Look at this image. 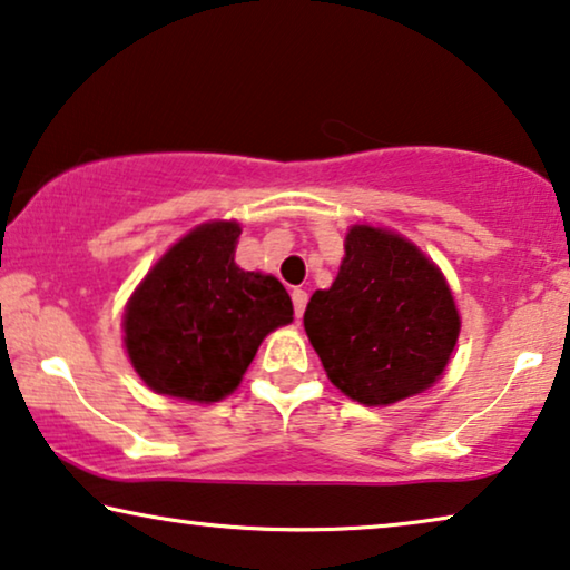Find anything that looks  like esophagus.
<instances>
[{"mask_svg": "<svg viewBox=\"0 0 570 570\" xmlns=\"http://www.w3.org/2000/svg\"><path fill=\"white\" fill-rule=\"evenodd\" d=\"M292 302H294V315L299 320L304 315V307H307V292H304V288H294Z\"/></svg>", "mask_w": 570, "mask_h": 570, "instance_id": "esophagus-1", "label": "esophagus"}]
</instances>
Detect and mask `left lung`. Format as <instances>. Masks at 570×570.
Returning a JSON list of instances; mask_svg holds the SVG:
<instances>
[{"mask_svg": "<svg viewBox=\"0 0 570 570\" xmlns=\"http://www.w3.org/2000/svg\"><path fill=\"white\" fill-rule=\"evenodd\" d=\"M327 380L362 405H392L444 374L460 312L442 271L411 239L354 224L338 276L304 309Z\"/></svg>", "mask_w": 570, "mask_h": 570, "instance_id": "obj_1", "label": "left lung"}]
</instances>
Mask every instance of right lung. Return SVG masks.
Returning <instances> with one entry per match:
<instances>
[{
	"label": "right lung",
	"mask_w": 570,
	"mask_h": 570,
	"mask_svg": "<svg viewBox=\"0 0 570 570\" xmlns=\"http://www.w3.org/2000/svg\"><path fill=\"white\" fill-rule=\"evenodd\" d=\"M237 222H206L155 263L126 304L124 343L159 395L216 403L237 390L263 338L292 323L274 276L235 263Z\"/></svg>",
	"instance_id": "obj_1"
}]
</instances>
